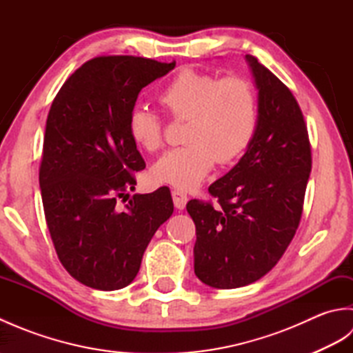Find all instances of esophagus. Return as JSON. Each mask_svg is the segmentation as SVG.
<instances>
[{
  "instance_id": "1",
  "label": "esophagus",
  "mask_w": 353,
  "mask_h": 353,
  "mask_svg": "<svg viewBox=\"0 0 353 353\" xmlns=\"http://www.w3.org/2000/svg\"><path fill=\"white\" fill-rule=\"evenodd\" d=\"M172 196V201H174V206L177 209H183L186 206V201H188V196L183 191H179V190H174L171 192Z\"/></svg>"
}]
</instances>
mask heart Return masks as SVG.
Masks as SVG:
<instances>
[{"label": "heart", "mask_w": 353, "mask_h": 353, "mask_svg": "<svg viewBox=\"0 0 353 353\" xmlns=\"http://www.w3.org/2000/svg\"><path fill=\"white\" fill-rule=\"evenodd\" d=\"M161 101L172 117L188 118L182 147L168 150L153 165L156 182L191 191L201 185L214 163L238 159L250 145L259 119L256 89L244 77L183 68L162 89ZM137 144L154 152L163 142V121L153 109L138 106L129 118Z\"/></svg>", "instance_id": "b5f03b06"}]
</instances>
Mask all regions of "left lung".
I'll return each mask as SVG.
<instances>
[{
  "label": "left lung",
  "mask_w": 353,
  "mask_h": 353,
  "mask_svg": "<svg viewBox=\"0 0 353 353\" xmlns=\"http://www.w3.org/2000/svg\"><path fill=\"white\" fill-rule=\"evenodd\" d=\"M245 61L258 89L256 132L235 167L209 186L220 208L186 205L197 235L194 272L220 290L256 282L282 258L301 223L312 163L294 95L256 57Z\"/></svg>",
  "instance_id": "8db88e82"
}]
</instances>
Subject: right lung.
I'll list each match as a JSON object with an SVG mask.
<instances>
[{
  "label": "right lung",
  "instance_id": "right-lung-1",
  "mask_svg": "<svg viewBox=\"0 0 353 353\" xmlns=\"http://www.w3.org/2000/svg\"><path fill=\"white\" fill-rule=\"evenodd\" d=\"M174 66L134 56L94 57L51 104L39 168L45 220L59 261L86 287H127L150 239L174 211L165 186L117 205L134 190V172L145 168L129 132L134 103L142 88Z\"/></svg>",
  "mask_w": 353,
  "mask_h": 353
}]
</instances>
